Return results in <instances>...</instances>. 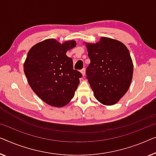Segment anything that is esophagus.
I'll return each mask as SVG.
<instances>
[{
  "mask_svg": "<svg viewBox=\"0 0 156 156\" xmlns=\"http://www.w3.org/2000/svg\"><path fill=\"white\" fill-rule=\"evenodd\" d=\"M80 72H81V73H82V75L84 76L85 75V68H84V69H83L82 70H81Z\"/></svg>",
  "mask_w": 156,
  "mask_h": 156,
  "instance_id": "esophagus-1",
  "label": "esophagus"
}]
</instances>
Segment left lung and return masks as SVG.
I'll list each match as a JSON object with an SVG mask.
<instances>
[{"mask_svg": "<svg viewBox=\"0 0 156 156\" xmlns=\"http://www.w3.org/2000/svg\"><path fill=\"white\" fill-rule=\"evenodd\" d=\"M86 47L90 63L85 73L94 95L105 105L116 104L132 80L133 66L129 49L121 41L107 37Z\"/></svg>", "mask_w": 156, "mask_h": 156, "instance_id": "1", "label": "left lung"}]
</instances>
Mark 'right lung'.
I'll return each instance as SVG.
<instances>
[{
  "label": "right lung",
  "instance_id": "1",
  "mask_svg": "<svg viewBox=\"0 0 156 156\" xmlns=\"http://www.w3.org/2000/svg\"><path fill=\"white\" fill-rule=\"evenodd\" d=\"M76 46L75 41L60 44L49 39L28 52L24 72L32 90L48 105L63 107L74 97L83 75L73 69V60L66 51Z\"/></svg>",
  "mask_w": 156,
  "mask_h": 156
}]
</instances>
